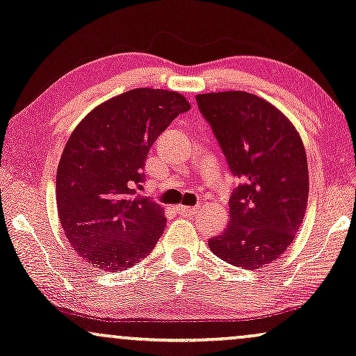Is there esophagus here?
I'll return each mask as SVG.
<instances>
[{
  "label": "esophagus",
  "mask_w": 356,
  "mask_h": 356,
  "mask_svg": "<svg viewBox=\"0 0 356 356\" xmlns=\"http://www.w3.org/2000/svg\"><path fill=\"white\" fill-rule=\"evenodd\" d=\"M175 210H177L179 213H182V215H193V213H195L198 208H195V207H184V205H179V207H175Z\"/></svg>",
  "instance_id": "esophagus-1"
}]
</instances>
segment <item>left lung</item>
Returning a JSON list of instances; mask_svg holds the SVG:
<instances>
[{"instance_id": "left-lung-1", "label": "left lung", "mask_w": 356, "mask_h": 356, "mask_svg": "<svg viewBox=\"0 0 356 356\" xmlns=\"http://www.w3.org/2000/svg\"><path fill=\"white\" fill-rule=\"evenodd\" d=\"M197 104L231 172L243 181L231 193L229 225L208 245L236 267L264 268L286 252L305 220V145L282 111L255 94H198Z\"/></svg>"}]
</instances>
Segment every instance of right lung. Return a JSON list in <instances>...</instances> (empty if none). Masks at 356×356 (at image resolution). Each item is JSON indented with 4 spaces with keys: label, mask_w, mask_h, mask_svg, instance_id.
<instances>
[{
    "label": "right lung",
    "mask_w": 356,
    "mask_h": 356,
    "mask_svg": "<svg viewBox=\"0 0 356 356\" xmlns=\"http://www.w3.org/2000/svg\"><path fill=\"white\" fill-rule=\"evenodd\" d=\"M191 104L182 94L138 88L92 108L66 141L56 169V210L79 257L122 272L151 254L164 208L136 195L156 138Z\"/></svg>",
    "instance_id": "obj_1"
}]
</instances>
